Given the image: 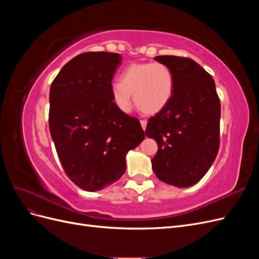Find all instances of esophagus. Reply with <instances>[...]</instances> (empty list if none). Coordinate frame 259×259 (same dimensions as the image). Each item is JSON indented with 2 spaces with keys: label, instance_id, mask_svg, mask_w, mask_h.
Listing matches in <instances>:
<instances>
[{
  "label": "esophagus",
  "instance_id": "obj_1",
  "mask_svg": "<svg viewBox=\"0 0 259 259\" xmlns=\"http://www.w3.org/2000/svg\"><path fill=\"white\" fill-rule=\"evenodd\" d=\"M140 124H142V127H143V130L145 131V130H146V126H147V121H146V120H142V121H140Z\"/></svg>",
  "mask_w": 259,
  "mask_h": 259
}]
</instances>
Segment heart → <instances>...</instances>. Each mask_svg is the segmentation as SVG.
<instances>
[{
  "label": "heart",
  "mask_w": 259,
  "mask_h": 259,
  "mask_svg": "<svg viewBox=\"0 0 259 259\" xmlns=\"http://www.w3.org/2000/svg\"><path fill=\"white\" fill-rule=\"evenodd\" d=\"M174 76L161 62L132 64L123 70L120 82L111 85V99L117 110L128 113L134 94L136 107L145 114H156L166 107L173 95Z\"/></svg>",
  "instance_id": "heart-1"
}]
</instances>
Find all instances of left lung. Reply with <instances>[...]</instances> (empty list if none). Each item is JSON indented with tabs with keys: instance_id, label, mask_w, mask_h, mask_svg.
<instances>
[{
	"instance_id": "left-lung-1",
	"label": "left lung",
	"mask_w": 259,
	"mask_h": 259,
	"mask_svg": "<svg viewBox=\"0 0 259 259\" xmlns=\"http://www.w3.org/2000/svg\"><path fill=\"white\" fill-rule=\"evenodd\" d=\"M174 76L173 95L162 111L149 119L146 135L158 144L152 169L165 184H197L215 161L219 149L221 101L215 82L198 62L178 56H156Z\"/></svg>"
}]
</instances>
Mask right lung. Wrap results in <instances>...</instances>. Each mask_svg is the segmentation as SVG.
Masks as SVG:
<instances>
[{
    "label": "right lung",
    "instance_id": "right-lung-1",
    "mask_svg": "<svg viewBox=\"0 0 259 259\" xmlns=\"http://www.w3.org/2000/svg\"><path fill=\"white\" fill-rule=\"evenodd\" d=\"M120 54L89 52L62 67L50 90L49 124L66 174L85 191H99L126 170V154L145 138L139 120L117 110L111 82Z\"/></svg>",
    "mask_w": 259,
    "mask_h": 259
}]
</instances>
